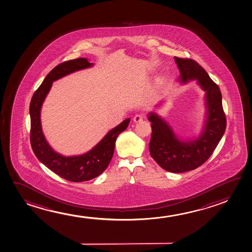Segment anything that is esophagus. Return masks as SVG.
Instances as JSON below:
<instances>
[{"mask_svg": "<svg viewBox=\"0 0 252 252\" xmlns=\"http://www.w3.org/2000/svg\"><path fill=\"white\" fill-rule=\"evenodd\" d=\"M144 120V116L141 114H137L135 116L133 117V122L134 123H140L141 121Z\"/></svg>", "mask_w": 252, "mask_h": 252, "instance_id": "34e87169", "label": "esophagus"}]
</instances>
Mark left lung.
<instances>
[{
    "mask_svg": "<svg viewBox=\"0 0 252 252\" xmlns=\"http://www.w3.org/2000/svg\"><path fill=\"white\" fill-rule=\"evenodd\" d=\"M179 67V82L186 84L197 80L205 92V118L200 135L195 139H180L164 119L155 112L148 113L152 122L150 154L158 164L173 173L189 172L204 164L211 157L226 128V119L219 86L210 78L202 66L191 59L174 57Z\"/></svg>",
    "mask_w": 252,
    "mask_h": 252,
    "instance_id": "1",
    "label": "left lung"
}]
</instances>
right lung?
I'll list each match as a JSON object with an SVG mask.
<instances>
[{
	"label": "right lung",
	"mask_w": 252,
	"mask_h": 252,
	"mask_svg": "<svg viewBox=\"0 0 252 252\" xmlns=\"http://www.w3.org/2000/svg\"><path fill=\"white\" fill-rule=\"evenodd\" d=\"M94 66L88 59L78 58L61 63L44 79L34 92L30 106L31 131L30 142L37 158L52 172L71 182H83L100 175L113 158L117 137L127 128L130 119L106 133L99 142L86 154L64 156L52 148L45 138L40 122V110L45 98L51 89L53 82L79 70Z\"/></svg>",
	"instance_id": "obj_1"
}]
</instances>
